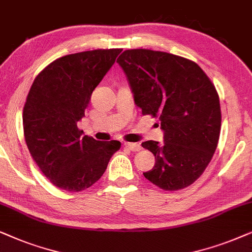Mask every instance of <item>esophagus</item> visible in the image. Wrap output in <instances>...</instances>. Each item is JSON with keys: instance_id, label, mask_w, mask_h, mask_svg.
<instances>
[{"instance_id": "esophagus-1", "label": "esophagus", "mask_w": 252, "mask_h": 252, "mask_svg": "<svg viewBox=\"0 0 252 252\" xmlns=\"http://www.w3.org/2000/svg\"><path fill=\"white\" fill-rule=\"evenodd\" d=\"M124 146H126V149H129L130 151H132V152H137V151L142 149L138 143H124Z\"/></svg>"}]
</instances>
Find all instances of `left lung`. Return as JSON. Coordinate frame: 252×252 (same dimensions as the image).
I'll return each instance as SVG.
<instances>
[{
    "label": "left lung",
    "mask_w": 252,
    "mask_h": 252,
    "mask_svg": "<svg viewBox=\"0 0 252 252\" xmlns=\"http://www.w3.org/2000/svg\"><path fill=\"white\" fill-rule=\"evenodd\" d=\"M117 63L143 115L158 117L163 130L162 144L142 143L156 157L144 176L167 191L189 187L204 173L219 142L216 87L197 63L169 53L128 49Z\"/></svg>",
    "instance_id": "left-lung-1"
}]
</instances>
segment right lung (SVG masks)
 <instances>
[{
    "label": "right lung",
    "instance_id": "obj_1",
    "mask_svg": "<svg viewBox=\"0 0 252 252\" xmlns=\"http://www.w3.org/2000/svg\"><path fill=\"white\" fill-rule=\"evenodd\" d=\"M122 49L70 54L47 65L35 77L23 110L30 153L47 179L71 192L93 186L121 143L99 142L77 128L92 92Z\"/></svg>",
    "mask_w": 252,
    "mask_h": 252
}]
</instances>
